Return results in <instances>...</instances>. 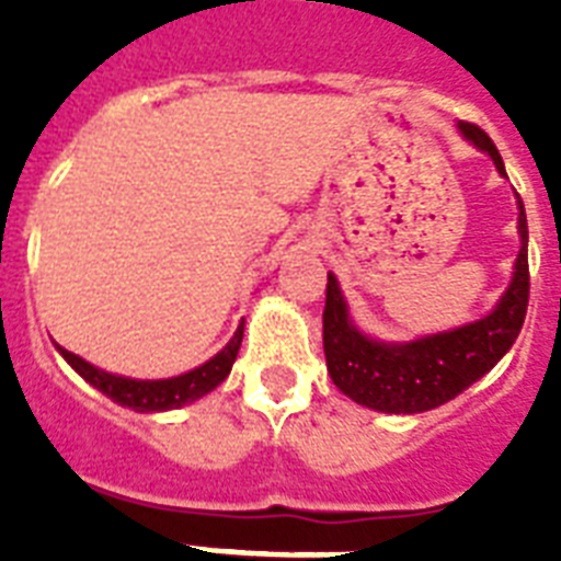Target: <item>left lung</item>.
<instances>
[{
  "instance_id": "left-lung-1",
  "label": "left lung",
  "mask_w": 561,
  "mask_h": 561,
  "mask_svg": "<svg viewBox=\"0 0 561 561\" xmlns=\"http://www.w3.org/2000/svg\"><path fill=\"white\" fill-rule=\"evenodd\" d=\"M457 130L474 148L489 153L497 174L506 178L504 160H501L495 142L478 125L457 122ZM518 238H522V250L515 259L513 279L495 308L474 323L425 334L416 341L387 343L360 332L350 317V306L337 285V276L329 273L323 350L334 387L369 410L425 413L480 381L506 352L513 350L515 337L524 325V314H527L530 267H527V215H524L522 197H518Z\"/></svg>"
}]
</instances>
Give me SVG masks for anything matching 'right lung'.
<instances>
[{
	"label": "right lung",
	"mask_w": 561,
	"mask_h": 561,
	"mask_svg": "<svg viewBox=\"0 0 561 561\" xmlns=\"http://www.w3.org/2000/svg\"><path fill=\"white\" fill-rule=\"evenodd\" d=\"M241 337H244V320L232 334V341L224 350L209 358L201 367L188 369L174 378H157V381H145V378H127V375L107 373V369L92 367L90 360L78 358L75 352L57 346V352L64 355L66 364L81 375L83 381L92 383L95 390H101L107 399H113L122 408H130L136 413H160V410H178L183 404L203 399L206 392H211L224 378L229 375L232 364L241 350Z\"/></svg>",
	"instance_id": "right-lung-1"
}]
</instances>
